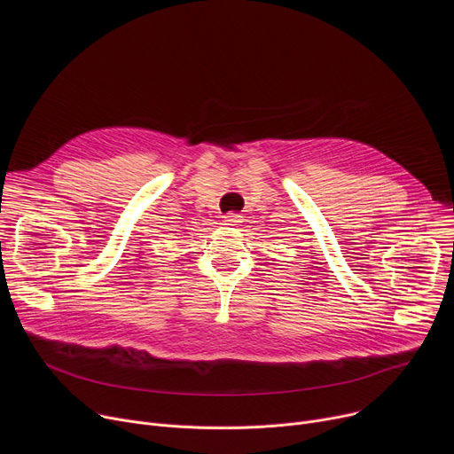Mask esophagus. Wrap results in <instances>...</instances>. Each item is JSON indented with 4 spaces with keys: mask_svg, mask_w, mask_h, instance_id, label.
<instances>
[{
    "mask_svg": "<svg viewBox=\"0 0 454 454\" xmlns=\"http://www.w3.org/2000/svg\"><path fill=\"white\" fill-rule=\"evenodd\" d=\"M223 221H224L226 226H237V224L242 223V215L237 214V212H230V214H226V215L223 217Z\"/></svg>",
    "mask_w": 454,
    "mask_h": 454,
    "instance_id": "1",
    "label": "esophagus"
}]
</instances>
